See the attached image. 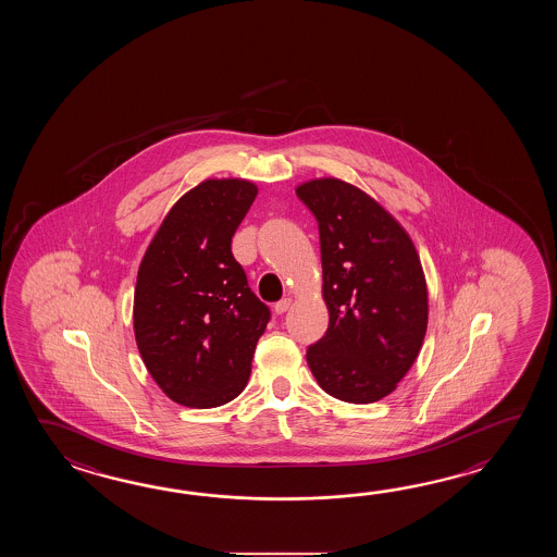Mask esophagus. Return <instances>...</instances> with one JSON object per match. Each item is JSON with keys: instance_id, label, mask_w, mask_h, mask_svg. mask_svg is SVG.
<instances>
[{"instance_id": "esophagus-1", "label": "esophagus", "mask_w": 557, "mask_h": 557, "mask_svg": "<svg viewBox=\"0 0 557 557\" xmlns=\"http://www.w3.org/2000/svg\"><path fill=\"white\" fill-rule=\"evenodd\" d=\"M290 305H293V298H290V296H286V298L278 300V302L274 305V312H276V314H284V312L290 308Z\"/></svg>"}]
</instances>
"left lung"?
Listing matches in <instances>:
<instances>
[{
	"label": "left lung",
	"instance_id": "1",
	"mask_svg": "<svg viewBox=\"0 0 557 557\" xmlns=\"http://www.w3.org/2000/svg\"><path fill=\"white\" fill-rule=\"evenodd\" d=\"M319 221L329 331L307 350L320 388L350 404L379 403L412 368L428 326L426 276L404 226L341 178L296 187Z\"/></svg>",
	"mask_w": 557,
	"mask_h": 557
}]
</instances>
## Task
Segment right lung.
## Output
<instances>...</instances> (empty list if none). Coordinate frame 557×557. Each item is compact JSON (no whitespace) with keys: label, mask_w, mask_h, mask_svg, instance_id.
Instances as JSON below:
<instances>
[{"label":"right lung","mask_w":557,"mask_h":557,"mask_svg":"<svg viewBox=\"0 0 557 557\" xmlns=\"http://www.w3.org/2000/svg\"><path fill=\"white\" fill-rule=\"evenodd\" d=\"M257 185L207 178L166 213L143 255L133 331L143 362L173 403L214 408L245 391L271 310L247 283L231 240Z\"/></svg>","instance_id":"1"}]
</instances>
